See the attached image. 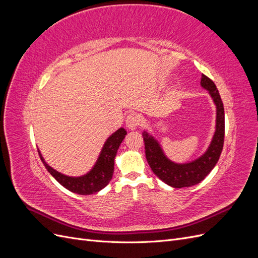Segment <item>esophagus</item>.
<instances>
[{
	"label": "esophagus",
	"mask_w": 258,
	"mask_h": 258,
	"mask_svg": "<svg viewBox=\"0 0 258 258\" xmlns=\"http://www.w3.org/2000/svg\"><path fill=\"white\" fill-rule=\"evenodd\" d=\"M140 124H142V117L140 116L139 114L137 113H130L128 116H127V119H126V126L134 130L136 128H138Z\"/></svg>",
	"instance_id": "esophagus-1"
}]
</instances>
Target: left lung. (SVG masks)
<instances>
[{"label": "left lung", "instance_id": "obj_1", "mask_svg": "<svg viewBox=\"0 0 258 258\" xmlns=\"http://www.w3.org/2000/svg\"><path fill=\"white\" fill-rule=\"evenodd\" d=\"M200 84L202 87L210 92L216 105V131L208 151L200 158L189 163L177 165V163L170 161L163 155L159 144L152 136L148 135L146 131H144L142 135L145 145V156L153 172L162 182L175 187V188L190 187L205 179V177L211 172V170L215 167L223 151L225 138V113L221 96L213 81L210 80L205 74H202Z\"/></svg>", "mask_w": 258, "mask_h": 258}]
</instances>
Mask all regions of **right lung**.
I'll return each mask as SVG.
<instances>
[{"label":"right lung","instance_id":"obj_1","mask_svg":"<svg viewBox=\"0 0 258 258\" xmlns=\"http://www.w3.org/2000/svg\"><path fill=\"white\" fill-rule=\"evenodd\" d=\"M126 135L127 131L123 128H120L108 138L95 167L92 168L89 173L80 177H71L59 173L58 171L53 170L45 162L40 152H38V155H40L41 160L43 161L45 168L48 170V172L67 189L79 195H91L104 188L111 181L114 172L115 156Z\"/></svg>","mask_w":258,"mask_h":258}]
</instances>
